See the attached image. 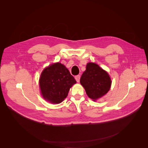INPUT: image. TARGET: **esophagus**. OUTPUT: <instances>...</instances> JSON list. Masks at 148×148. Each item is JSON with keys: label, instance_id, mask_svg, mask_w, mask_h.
<instances>
[{"label": "esophagus", "instance_id": "obj_1", "mask_svg": "<svg viewBox=\"0 0 148 148\" xmlns=\"http://www.w3.org/2000/svg\"><path fill=\"white\" fill-rule=\"evenodd\" d=\"M80 75H78L75 76V79L76 80L77 82H80Z\"/></svg>", "mask_w": 148, "mask_h": 148}]
</instances>
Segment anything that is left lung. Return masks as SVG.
Masks as SVG:
<instances>
[{
	"mask_svg": "<svg viewBox=\"0 0 148 148\" xmlns=\"http://www.w3.org/2000/svg\"><path fill=\"white\" fill-rule=\"evenodd\" d=\"M80 82L88 96L94 101L106 94L112 84L108 73L94 63L87 64Z\"/></svg>",
	"mask_w": 148,
	"mask_h": 148,
	"instance_id": "left-lung-1",
	"label": "left lung"
}]
</instances>
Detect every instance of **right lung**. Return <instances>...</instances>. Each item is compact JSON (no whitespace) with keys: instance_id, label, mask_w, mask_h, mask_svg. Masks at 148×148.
I'll use <instances>...</instances> for the list:
<instances>
[{"instance_id":"add662e5","label":"right lung","mask_w":148,"mask_h":148,"mask_svg":"<svg viewBox=\"0 0 148 148\" xmlns=\"http://www.w3.org/2000/svg\"><path fill=\"white\" fill-rule=\"evenodd\" d=\"M76 81L63 64L56 63L46 68L40 79V86L44 98L51 103H61Z\"/></svg>"}]
</instances>
